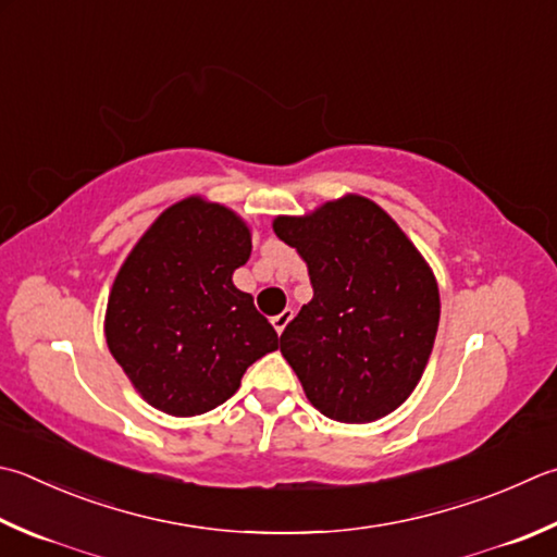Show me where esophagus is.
I'll use <instances>...</instances> for the list:
<instances>
[{
	"label": "esophagus",
	"mask_w": 557,
	"mask_h": 557,
	"mask_svg": "<svg viewBox=\"0 0 557 557\" xmlns=\"http://www.w3.org/2000/svg\"><path fill=\"white\" fill-rule=\"evenodd\" d=\"M293 320V310L290 308H286V310H281L278 314H274V318H271V324H274V330L281 334L283 330L288 327V322Z\"/></svg>",
	"instance_id": "34e87169"
}]
</instances>
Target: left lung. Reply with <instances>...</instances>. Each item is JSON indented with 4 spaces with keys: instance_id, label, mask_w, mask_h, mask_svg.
<instances>
[{
    "instance_id": "8db88e82",
    "label": "left lung",
    "mask_w": 557,
    "mask_h": 557,
    "mask_svg": "<svg viewBox=\"0 0 557 557\" xmlns=\"http://www.w3.org/2000/svg\"><path fill=\"white\" fill-rule=\"evenodd\" d=\"M274 233L308 264L312 300L281 334L306 397L344 424L400 407L434 349L438 286L412 239L371 198L346 194Z\"/></svg>"
}]
</instances>
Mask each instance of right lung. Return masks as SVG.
<instances>
[{"label":"right lung","mask_w":557,"mask_h":557,"mask_svg":"<svg viewBox=\"0 0 557 557\" xmlns=\"http://www.w3.org/2000/svg\"><path fill=\"white\" fill-rule=\"evenodd\" d=\"M251 230L227 206L188 196L157 215L115 274L103 334L148 405L194 417L233 397L278 334L233 283Z\"/></svg>","instance_id":"1"}]
</instances>
